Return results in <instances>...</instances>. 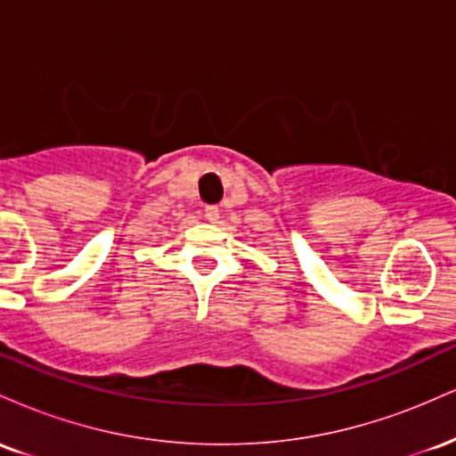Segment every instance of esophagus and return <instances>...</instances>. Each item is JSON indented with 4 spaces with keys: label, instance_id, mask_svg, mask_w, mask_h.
I'll use <instances>...</instances> for the list:
<instances>
[{
    "label": "esophagus",
    "instance_id": "esophagus-1",
    "mask_svg": "<svg viewBox=\"0 0 456 456\" xmlns=\"http://www.w3.org/2000/svg\"><path fill=\"white\" fill-rule=\"evenodd\" d=\"M203 216H206V221L216 223L221 214H218V208L216 206H206V210H203Z\"/></svg>",
    "mask_w": 456,
    "mask_h": 456
}]
</instances>
